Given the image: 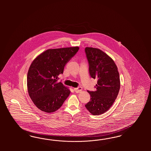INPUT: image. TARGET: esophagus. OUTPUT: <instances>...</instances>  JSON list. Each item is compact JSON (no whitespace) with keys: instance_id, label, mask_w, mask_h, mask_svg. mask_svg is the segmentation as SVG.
I'll use <instances>...</instances> for the list:
<instances>
[{"instance_id":"1","label":"esophagus","mask_w":151,"mask_h":151,"mask_svg":"<svg viewBox=\"0 0 151 151\" xmlns=\"http://www.w3.org/2000/svg\"><path fill=\"white\" fill-rule=\"evenodd\" d=\"M82 87H78L77 88H74V91L76 92V93H79L80 92H81L82 91Z\"/></svg>"}]
</instances>
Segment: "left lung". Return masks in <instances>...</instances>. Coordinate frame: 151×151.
Segmentation results:
<instances>
[{"mask_svg": "<svg viewBox=\"0 0 151 151\" xmlns=\"http://www.w3.org/2000/svg\"><path fill=\"white\" fill-rule=\"evenodd\" d=\"M91 77L97 80L95 91H87L91 96L85 107L93 115H100L109 110L119 94V75L114 61L99 49H85Z\"/></svg>", "mask_w": 151, "mask_h": 151, "instance_id": "obj_1", "label": "left lung"}]
</instances>
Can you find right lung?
I'll return each instance as SVG.
<instances>
[{
  "label": "right lung",
  "mask_w": 151,
  "mask_h": 151,
  "mask_svg": "<svg viewBox=\"0 0 151 151\" xmlns=\"http://www.w3.org/2000/svg\"><path fill=\"white\" fill-rule=\"evenodd\" d=\"M78 49V46L48 49L33 60L27 73V91L39 110L54 112L68 97L70 91L58 82V76Z\"/></svg>",
  "instance_id": "right-lung-1"
}]
</instances>
